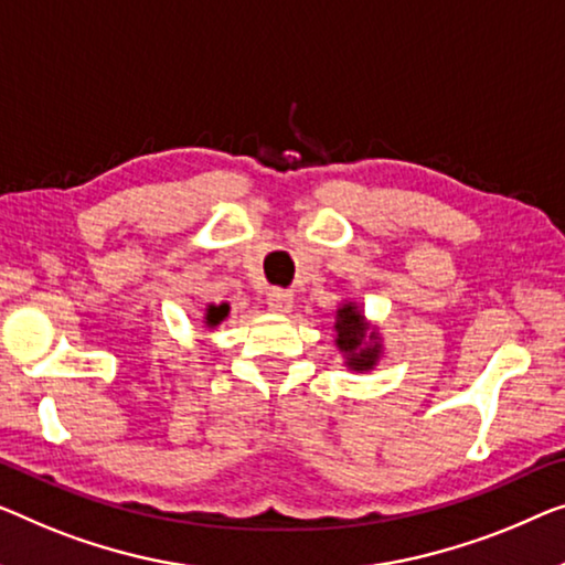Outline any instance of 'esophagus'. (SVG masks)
Here are the masks:
<instances>
[{
  "label": "esophagus",
  "instance_id": "esophagus-1",
  "mask_svg": "<svg viewBox=\"0 0 565 565\" xmlns=\"http://www.w3.org/2000/svg\"><path fill=\"white\" fill-rule=\"evenodd\" d=\"M266 305H268V311H274V315H289L294 307V297H291V291L271 289L268 291Z\"/></svg>",
  "mask_w": 565,
  "mask_h": 565
}]
</instances>
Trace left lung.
I'll list each match as a JSON object with an SVG mask.
<instances>
[{
    "mask_svg": "<svg viewBox=\"0 0 565 565\" xmlns=\"http://www.w3.org/2000/svg\"><path fill=\"white\" fill-rule=\"evenodd\" d=\"M334 344L352 373H370L385 355L381 327L370 322L358 301H340L334 311Z\"/></svg>",
    "mask_w": 565,
    "mask_h": 565,
    "instance_id": "left-lung-1",
    "label": "left lung"
}]
</instances>
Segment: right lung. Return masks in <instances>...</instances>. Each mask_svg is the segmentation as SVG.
<instances>
[{
  "label": "right lung",
  "mask_w": 565,
  "mask_h": 565,
  "mask_svg": "<svg viewBox=\"0 0 565 565\" xmlns=\"http://www.w3.org/2000/svg\"><path fill=\"white\" fill-rule=\"evenodd\" d=\"M228 317L231 305H225V301H221V305H207L205 311H202V324H205V330H215V327L225 322Z\"/></svg>",
  "instance_id": "right-lung-1"
}]
</instances>
